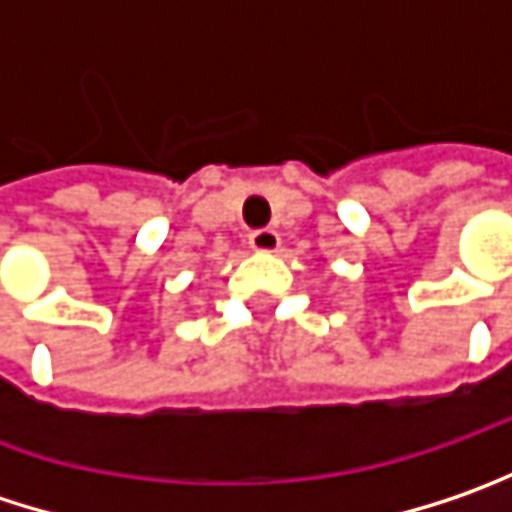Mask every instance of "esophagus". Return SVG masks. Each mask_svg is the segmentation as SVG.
I'll use <instances>...</instances> for the list:
<instances>
[{"instance_id": "obj_1", "label": "esophagus", "mask_w": 512, "mask_h": 512, "mask_svg": "<svg viewBox=\"0 0 512 512\" xmlns=\"http://www.w3.org/2000/svg\"><path fill=\"white\" fill-rule=\"evenodd\" d=\"M249 246H252L255 252H278L281 234H278L275 228H257V231L249 234Z\"/></svg>"}]
</instances>
